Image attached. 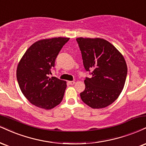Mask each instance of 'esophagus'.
<instances>
[{
  "instance_id": "34e87169",
  "label": "esophagus",
  "mask_w": 146,
  "mask_h": 146,
  "mask_svg": "<svg viewBox=\"0 0 146 146\" xmlns=\"http://www.w3.org/2000/svg\"><path fill=\"white\" fill-rule=\"evenodd\" d=\"M68 83H69V84H71V85H74L75 84V82H74V81H70V82H68Z\"/></svg>"
}]
</instances>
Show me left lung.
Masks as SVG:
<instances>
[{"instance_id": "obj_1", "label": "left lung", "mask_w": 146, "mask_h": 146, "mask_svg": "<svg viewBox=\"0 0 146 146\" xmlns=\"http://www.w3.org/2000/svg\"><path fill=\"white\" fill-rule=\"evenodd\" d=\"M84 68L92 71L84 80L80 93L84 103L93 109L104 108L120 96L125 84L127 65L122 54L111 43L101 38H76Z\"/></svg>"}]
</instances>
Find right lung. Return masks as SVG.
<instances>
[{
    "mask_svg": "<svg viewBox=\"0 0 146 146\" xmlns=\"http://www.w3.org/2000/svg\"><path fill=\"white\" fill-rule=\"evenodd\" d=\"M68 40L55 37L35 42L17 64L16 76L20 90L28 101L38 108L51 110L62 101L66 82L49 75L58 54Z\"/></svg>",
    "mask_w": 146,
    "mask_h": 146,
    "instance_id": "right-lung-1",
    "label": "right lung"
}]
</instances>
